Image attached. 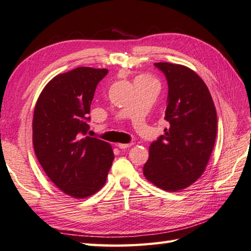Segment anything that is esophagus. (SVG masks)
<instances>
[{
    "label": "esophagus",
    "mask_w": 251,
    "mask_h": 251,
    "mask_svg": "<svg viewBox=\"0 0 251 251\" xmlns=\"http://www.w3.org/2000/svg\"><path fill=\"white\" fill-rule=\"evenodd\" d=\"M132 145H133L132 143H130V144H122V143H119V144H117V146H118L120 149H126V148L131 147Z\"/></svg>",
    "instance_id": "1"
}]
</instances>
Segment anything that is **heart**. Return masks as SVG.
Wrapping results in <instances>:
<instances>
[{
	"instance_id": "obj_1",
	"label": "heart",
	"mask_w": 251,
	"mask_h": 251,
	"mask_svg": "<svg viewBox=\"0 0 251 251\" xmlns=\"http://www.w3.org/2000/svg\"><path fill=\"white\" fill-rule=\"evenodd\" d=\"M137 78H143V79H151V78H150V77H148V76H144V75H142V76H138Z\"/></svg>"
}]
</instances>
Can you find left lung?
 <instances>
[{
    "label": "left lung",
    "mask_w": 251,
    "mask_h": 251,
    "mask_svg": "<svg viewBox=\"0 0 251 251\" xmlns=\"http://www.w3.org/2000/svg\"><path fill=\"white\" fill-rule=\"evenodd\" d=\"M169 85L164 119L170 127L149 146L143 172L146 179L169 192L198 180L205 171L217 135V113L207 86L185 65L154 63Z\"/></svg>",
    "instance_id": "obj_1"
}]
</instances>
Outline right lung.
I'll use <instances>...</instances> for the list:
<instances>
[{
	"instance_id": "1",
	"label": "right lung",
	"mask_w": 251,
	"mask_h": 251,
	"mask_svg": "<svg viewBox=\"0 0 251 251\" xmlns=\"http://www.w3.org/2000/svg\"><path fill=\"white\" fill-rule=\"evenodd\" d=\"M108 71L80 66L59 74L43 89L33 115V146L55 186L75 199L92 196L106 182L114 160L107 142L86 136L98 83Z\"/></svg>"
}]
</instances>
